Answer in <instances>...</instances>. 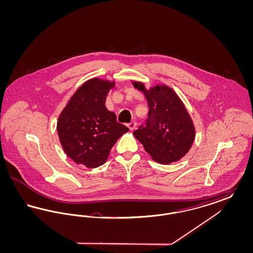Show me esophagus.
<instances>
[{
	"label": "esophagus",
	"instance_id": "obj_1",
	"mask_svg": "<svg viewBox=\"0 0 253 253\" xmlns=\"http://www.w3.org/2000/svg\"><path fill=\"white\" fill-rule=\"evenodd\" d=\"M136 125H137V123H136L135 121H132L131 123H129V124H128V127H129V129H130V130L133 131V130H135Z\"/></svg>",
	"mask_w": 253,
	"mask_h": 253
}]
</instances>
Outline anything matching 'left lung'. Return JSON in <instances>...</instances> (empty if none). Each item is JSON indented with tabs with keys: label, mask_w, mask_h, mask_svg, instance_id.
Listing matches in <instances>:
<instances>
[{
	"label": "left lung",
	"mask_w": 253,
	"mask_h": 253,
	"mask_svg": "<svg viewBox=\"0 0 253 253\" xmlns=\"http://www.w3.org/2000/svg\"><path fill=\"white\" fill-rule=\"evenodd\" d=\"M132 84L143 92L149 105L146 126L132 132L145 151L159 164L168 165L185 157L193 146L195 128L180 97L168 85L147 89L141 82Z\"/></svg>",
	"instance_id": "1"
}]
</instances>
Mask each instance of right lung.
I'll return each mask as SVG.
<instances>
[{
  "label": "right lung",
  "instance_id": "obj_1",
  "mask_svg": "<svg viewBox=\"0 0 253 253\" xmlns=\"http://www.w3.org/2000/svg\"><path fill=\"white\" fill-rule=\"evenodd\" d=\"M115 82L93 78L85 82L61 111L57 122L60 144L77 164L87 168L103 165L117 140L129 129L105 106Z\"/></svg>",
  "mask_w": 253,
  "mask_h": 253
}]
</instances>
